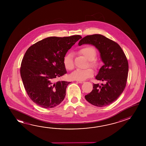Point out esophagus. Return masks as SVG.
Listing matches in <instances>:
<instances>
[{
  "label": "esophagus",
  "mask_w": 146,
  "mask_h": 146,
  "mask_svg": "<svg viewBox=\"0 0 146 146\" xmlns=\"http://www.w3.org/2000/svg\"><path fill=\"white\" fill-rule=\"evenodd\" d=\"M77 82H78V83H80V84H83L84 82V81H81V80H77Z\"/></svg>",
  "instance_id": "1"
}]
</instances>
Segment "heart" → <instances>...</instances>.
<instances>
[{"label":"heart","instance_id":"obj_1","mask_svg":"<svg viewBox=\"0 0 146 146\" xmlns=\"http://www.w3.org/2000/svg\"><path fill=\"white\" fill-rule=\"evenodd\" d=\"M79 52L89 60V65L94 69H97L99 64L98 60L95 59L97 55L96 49L90 46H85L80 48ZM63 64L65 68L68 70H72L74 68L73 55L71 53H68L63 58ZM93 70L91 68L86 69H77L70 75V78L75 80H84L93 76Z\"/></svg>","mask_w":146,"mask_h":146}]
</instances>
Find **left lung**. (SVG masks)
Masks as SVG:
<instances>
[{
  "mask_svg": "<svg viewBox=\"0 0 146 146\" xmlns=\"http://www.w3.org/2000/svg\"><path fill=\"white\" fill-rule=\"evenodd\" d=\"M84 44L94 45L100 51L104 65L96 79L106 82L101 86L94 84V89L85 98L89 103L98 107L110 105L119 98L126 85L128 72L126 56L117 43L101 35L86 36L78 45Z\"/></svg>",
  "mask_w": 146,
  "mask_h": 146,
  "instance_id": "1",
  "label": "left lung"
}]
</instances>
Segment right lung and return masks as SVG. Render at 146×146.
Wrapping results in <instances>:
<instances>
[{
  "label": "right lung",
  "mask_w": 146,
  "mask_h": 146,
  "mask_svg": "<svg viewBox=\"0 0 146 146\" xmlns=\"http://www.w3.org/2000/svg\"><path fill=\"white\" fill-rule=\"evenodd\" d=\"M82 38L79 35L51 36L30 46L24 54L20 74L24 88L31 100L45 108L62 102L70 82L56 78L67 73L63 58L68 50Z\"/></svg>",
  "instance_id": "obj_1"
}]
</instances>
